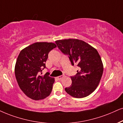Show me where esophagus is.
<instances>
[{"instance_id":"obj_1","label":"esophagus","mask_w":123,"mask_h":123,"mask_svg":"<svg viewBox=\"0 0 123 123\" xmlns=\"http://www.w3.org/2000/svg\"><path fill=\"white\" fill-rule=\"evenodd\" d=\"M63 77V75H60V76H58V77H57V79H58V80H61L62 78Z\"/></svg>"}]
</instances>
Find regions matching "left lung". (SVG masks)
<instances>
[{"label":"left lung","instance_id":"obj_1","mask_svg":"<svg viewBox=\"0 0 123 123\" xmlns=\"http://www.w3.org/2000/svg\"><path fill=\"white\" fill-rule=\"evenodd\" d=\"M59 49L69 56L71 65H77L80 70L71 77L72 83L65 88L70 95L82 98L95 91L102 78L103 65L96 49L82 40L65 39L55 41Z\"/></svg>","mask_w":123,"mask_h":123}]
</instances>
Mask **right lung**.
<instances>
[{
    "label": "right lung",
    "mask_w": 123,
    "mask_h": 123,
    "mask_svg": "<svg viewBox=\"0 0 123 123\" xmlns=\"http://www.w3.org/2000/svg\"><path fill=\"white\" fill-rule=\"evenodd\" d=\"M56 47L52 43H35L23 49L17 58L15 67L16 80L20 89L31 99H43L52 92L54 79L47 73L41 74L46 68L49 52Z\"/></svg>",
    "instance_id": "add662e5"
}]
</instances>
